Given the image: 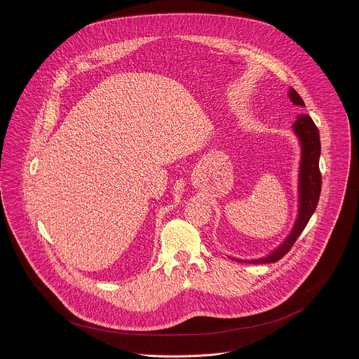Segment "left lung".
I'll return each instance as SVG.
<instances>
[{
    "instance_id": "1",
    "label": "left lung",
    "mask_w": 359,
    "mask_h": 359,
    "mask_svg": "<svg viewBox=\"0 0 359 359\" xmlns=\"http://www.w3.org/2000/svg\"><path fill=\"white\" fill-rule=\"evenodd\" d=\"M292 102L299 106H306L303 98L299 95L296 90H290L289 94ZM294 131L299 135L302 141V149H303V160H302V167H300V211H299V218L297 222L287 238V241L276 249L272 255H269L265 258L259 259H252V261H245V262H253V264H266V262H276L282 257L286 256L304 228L307 226L308 221L311 215L313 214L319 195H320V188H322V174L319 170V156H320V141H319V131L312 118L307 114H300L294 123ZM241 261V259H238Z\"/></svg>"
}]
</instances>
